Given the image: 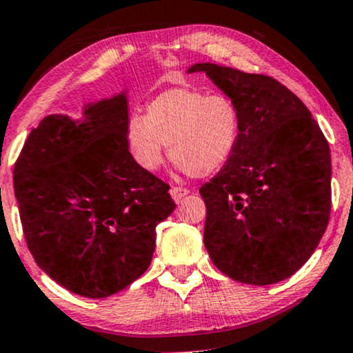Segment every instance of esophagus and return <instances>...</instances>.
Wrapping results in <instances>:
<instances>
[{
  "mask_svg": "<svg viewBox=\"0 0 353 353\" xmlns=\"http://www.w3.org/2000/svg\"><path fill=\"white\" fill-rule=\"evenodd\" d=\"M188 194H189V190L185 188H177V185H172L171 188V196L176 202H181L185 196H188Z\"/></svg>",
  "mask_w": 353,
  "mask_h": 353,
  "instance_id": "obj_1",
  "label": "esophagus"
}]
</instances>
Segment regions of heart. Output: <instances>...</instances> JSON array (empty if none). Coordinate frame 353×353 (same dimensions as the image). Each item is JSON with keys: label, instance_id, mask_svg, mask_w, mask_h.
Returning a JSON list of instances; mask_svg holds the SVG:
<instances>
[{"label": "heart", "instance_id": "heart-1", "mask_svg": "<svg viewBox=\"0 0 353 353\" xmlns=\"http://www.w3.org/2000/svg\"><path fill=\"white\" fill-rule=\"evenodd\" d=\"M241 136V114L224 94H205L199 89L171 88L145 106V116L134 114L125 125L129 151L144 171L164 164L165 154L181 171L194 177L217 172L236 152Z\"/></svg>", "mask_w": 353, "mask_h": 353}]
</instances>
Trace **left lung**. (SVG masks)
<instances>
[{"instance_id":"left-lung-1","label":"left lung","mask_w":353,"mask_h":353,"mask_svg":"<svg viewBox=\"0 0 353 353\" xmlns=\"http://www.w3.org/2000/svg\"><path fill=\"white\" fill-rule=\"evenodd\" d=\"M188 72H205L241 114L236 152L199 189L209 257L237 282L289 279L329 224V143L305 104L274 78L212 63Z\"/></svg>"}]
</instances>
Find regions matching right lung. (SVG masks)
Wrapping results in <instances>:
<instances>
[{"label": "right lung", "instance_id": "right-lung-1", "mask_svg": "<svg viewBox=\"0 0 353 353\" xmlns=\"http://www.w3.org/2000/svg\"><path fill=\"white\" fill-rule=\"evenodd\" d=\"M128 89L46 116L14 165V197L36 264L72 294L103 299L148 270L156 225L176 204L125 141Z\"/></svg>", "mask_w": 353, "mask_h": 353}]
</instances>
